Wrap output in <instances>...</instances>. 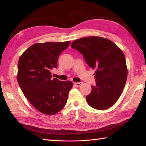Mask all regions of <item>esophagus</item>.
<instances>
[{
    "label": "esophagus",
    "mask_w": 146,
    "mask_h": 146,
    "mask_svg": "<svg viewBox=\"0 0 146 146\" xmlns=\"http://www.w3.org/2000/svg\"><path fill=\"white\" fill-rule=\"evenodd\" d=\"M74 84L76 86H77V87H79V86H80L82 84V82H74Z\"/></svg>",
    "instance_id": "1"
}]
</instances>
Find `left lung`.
<instances>
[{
    "mask_svg": "<svg viewBox=\"0 0 146 146\" xmlns=\"http://www.w3.org/2000/svg\"><path fill=\"white\" fill-rule=\"evenodd\" d=\"M71 48L82 54L86 63L95 70L96 85L86 96L91 107L104 110L111 107L120 97L127 80L124 54L111 40L101 36L77 39Z\"/></svg>",
    "mask_w": 146,
    "mask_h": 146,
    "instance_id": "1",
    "label": "left lung"
}]
</instances>
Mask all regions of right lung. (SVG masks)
Returning a JSON list of instances; mask_svg holds the SVG:
<instances>
[{
  "label": "right lung",
  "instance_id": "right-lung-1",
  "mask_svg": "<svg viewBox=\"0 0 146 146\" xmlns=\"http://www.w3.org/2000/svg\"><path fill=\"white\" fill-rule=\"evenodd\" d=\"M70 44V41L34 44L19 58L17 81L20 87L33 107L45 115L60 111L73 86L71 81L52 78L50 72L57 67L59 55Z\"/></svg>",
  "mask_w": 146,
  "mask_h": 146
}]
</instances>
